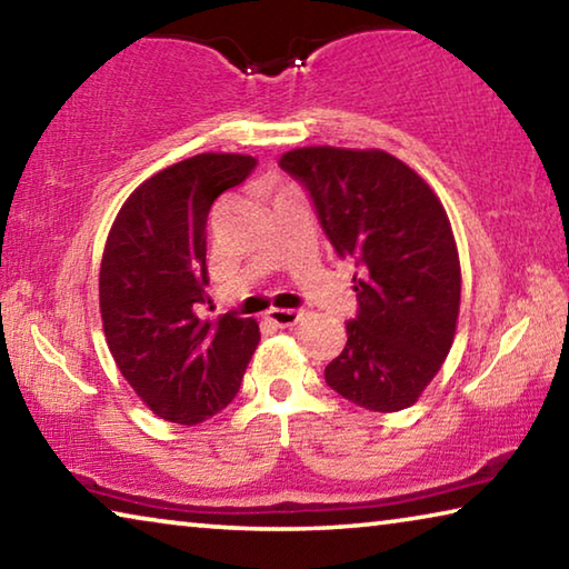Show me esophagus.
Here are the masks:
<instances>
[{
    "label": "esophagus",
    "instance_id": "34e87169",
    "mask_svg": "<svg viewBox=\"0 0 569 569\" xmlns=\"http://www.w3.org/2000/svg\"><path fill=\"white\" fill-rule=\"evenodd\" d=\"M303 319V311H296V308H271L268 311V321L281 326V329H291L298 321Z\"/></svg>",
    "mask_w": 569,
    "mask_h": 569
}]
</instances>
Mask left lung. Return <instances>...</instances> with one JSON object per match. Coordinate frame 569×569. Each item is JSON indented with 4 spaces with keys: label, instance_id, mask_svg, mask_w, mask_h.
Wrapping results in <instances>:
<instances>
[{
    "label": "left lung",
    "instance_id": "1",
    "mask_svg": "<svg viewBox=\"0 0 569 569\" xmlns=\"http://www.w3.org/2000/svg\"><path fill=\"white\" fill-rule=\"evenodd\" d=\"M278 166L303 182L333 248L361 268L359 316L326 383L369 411L411 407L457 336L461 268L445 206L417 170L377 148H296Z\"/></svg>",
    "mask_w": 569,
    "mask_h": 569
}]
</instances>
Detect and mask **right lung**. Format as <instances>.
<instances>
[{"instance_id":"obj_1","label":"right lung","mask_w":569,"mask_h":569,"mask_svg":"<svg viewBox=\"0 0 569 569\" xmlns=\"http://www.w3.org/2000/svg\"><path fill=\"white\" fill-rule=\"evenodd\" d=\"M256 158L200 152L140 182L100 263L104 339L124 381L160 419L192 427L236 399L261 331L256 319H200L208 301L206 223Z\"/></svg>"}]
</instances>
